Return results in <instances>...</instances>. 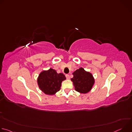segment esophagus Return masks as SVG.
<instances>
[{
    "label": "esophagus",
    "instance_id": "34e87169",
    "mask_svg": "<svg viewBox=\"0 0 132 132\" xmlns=\"http://www.w3.org/2000/svg\"><path fill=\"white\" fill-rule=\"evenodd\" d=\"M66 77L67 78V79H69L70 78V76H69V75H68V74H66Z\"/></svg>",
    "mask_w": 132,
    "mask_h": 132
}]
</instances>
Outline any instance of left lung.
Returning <instances> with one entry per match:
<instances>
[{
    "mask_svg": "<svg viewBox=\"0 0 132 132\" xmlns=\"http://www.w3.org/2000/svg\"><path fill=\"white\" fill-rule=\"evenodd\" d=\"M72 75L73 77L71 78V80L75 90L81 93H86L91 90L95 83L92 73L80 67L75 71Z\"/></svg>",
    "mask_w": 132,
    "mask_h": 132,
    "instance_id": "8db88e82",
    "label": "left lung"
}]
</instances>
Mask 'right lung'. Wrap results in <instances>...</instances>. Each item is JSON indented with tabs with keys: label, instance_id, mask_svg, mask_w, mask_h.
<instances>
[{
	"label": "right lung",
	"instance_id": "right-lung-1",
	"mask_svg": "<svg viewBox=\"0 0 132 132\" xmlns=\"http://www.w3.org/2000/svg\"><path fill=\"white\" fill-rule=\"evenodd\" d=\"M66 80L63 73H58L55 69L50 68L42 71L37 78V84L39 88L45 94L53 95L61 89L62 82Z\"/></svg>",
	"mask_w": 132,
	"mask_h": 132
}]
</instances>
